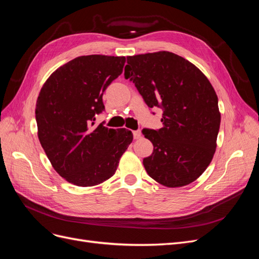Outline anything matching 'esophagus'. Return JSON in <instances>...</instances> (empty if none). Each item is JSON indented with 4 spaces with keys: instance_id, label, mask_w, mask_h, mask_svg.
<instances>
[{
    "instance_id": "esophagus-1",
    "label": "esophagus",
    "mask_w": 259,
    "mask_h": 259,
    "mask_svg": "<svg viewBox=\"0 0 259 259\" xmlns=\"http://www.w3.org/2000/svg\"><path fill=\"white\" fill-rule=\"evenodd\" d=\"M133 136H134L135 139H138V138L142 137V132H140V131H134V132H133Z\"/></svg>"
}]
</instances>
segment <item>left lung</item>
<instances>
[{"label":"left lung","mask_w":259,"mask_h":259,"mask_svg":"<svg viewBox=\"0 0 259 259\" xmlns=\"http://www.w3.org/2000/svg\"><path fill=\"white\" fill-rule=\"evenodd\" d=\"M124 76L149 108L163 110L160 130H143L153 145L143 161L148 175L169 188L191 184L216 150L221 112L213 86L190 61L165 51L128 56Z\"/></svg>","instance_id":"left-lung-1"}]
</instances>
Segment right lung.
I'll use <instances>...</instances> for the list:
<instances>
[{"instance_id": "add662e5", "label": "right lung", "mask_w": 259, "mask_h": 259, "mask_svg": "<svg viewBox=\"0 0 259 259\" xmlns=\"http://www.w3.org/2000/svg\"><path fill=\"white\" fill-rule=\"evenodd\" d=\"M124 64L123 56L76 57L54 71L38 94V140L54 169L73 185L92 187L112 177L133 142L126 128L94 126L105 110L104 92Z\"/></svg>"}]
</instances>
